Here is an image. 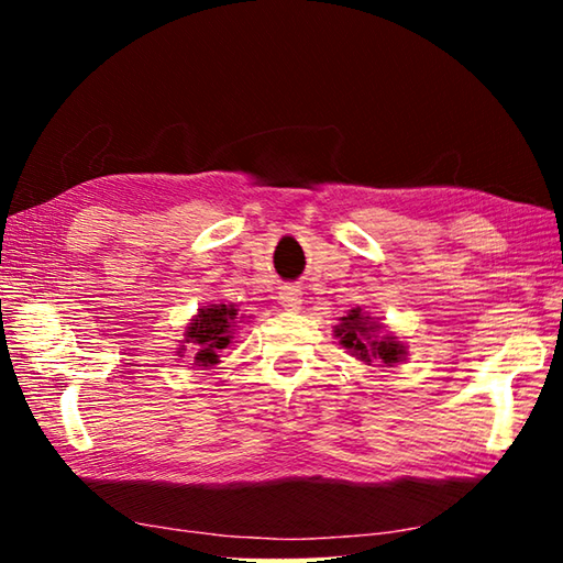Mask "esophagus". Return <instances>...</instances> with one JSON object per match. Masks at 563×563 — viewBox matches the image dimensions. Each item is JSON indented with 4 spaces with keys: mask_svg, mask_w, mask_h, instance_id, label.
Listing matches in <instances>:
<instances>
[{
    "mask_svg": "<svg viewBox=\"0 0 563 563\" xmlns=\"http://www.w3.org/2000/svg\"><path fill=\"white\" fill-rule=\"evenodd\" d=\"M278 300H280V308H285V310H300L302 290L298 288V285H283Z\"/></svg>",
    "mask_w": 563,
    "mask_h": 563,
    "instance_id": "esophagus-1",
    "label": "esophagus"
}]
</instances>
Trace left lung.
Here are the masks:
<instances>
[{"label":"left lung","mask_w":563,"mask_h":563,"mask_svg":"<svg viewBox=\"0 0 563 563\" xmlns=\"http://www.w3.org/2000/svg\"><path fill=\"white\" fill-rule=\"evenodd\" d=\"M338 338L342 345L352 350V355H357L360 360H379L385 365H393L399 357H402V345L395 338H383V340H373L375 325H369L365 316H360V310H352L347 318H342L338 325Z\"/></svg>","instance_id":"8db88e82"}]
</instances>
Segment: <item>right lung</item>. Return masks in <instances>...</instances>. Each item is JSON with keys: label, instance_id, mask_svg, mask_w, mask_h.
<instances>
[{"label": "right lung", "instance_id": "1", "mask_svg": "<svg viewBox=\"0 0 563 563\" xmlns=\"http://www.w3.org/2000/svg\"><path fill=\"white\" fill-rule=\"evenodd\" d=\"M235 318V310L228 308V305H211V308H203L198 312L196 320L190 322L186 332V342L194 345L196 362L198 365H216L218 362V350L231 345V330Z\"/></svg>", "mask_w": 563, "mask_h": 563}]
</instances>
